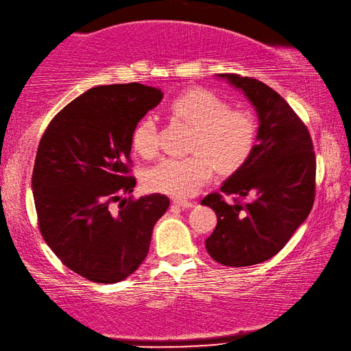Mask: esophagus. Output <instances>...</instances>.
Wrapping results in <instances>:
<instances>
[{"instance_id":"obj_1","label":"esophagus","mask_w":351,"mask_h":351,"mask_svg":"<svg viewBox=\"0 0 351 351\" xmlns=\"http://www.w3.org/2000/svg\"><path fill=\"white\" fill-rule=\"evenodd\" d=\"M173 203L178 207H183V209H191V207H194L195 204L191 203V202H186V199H182V198H174Z\"/></svg>"}]
</instances>
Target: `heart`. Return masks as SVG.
Masks as SVG:
<instances>
[{
	"label": "heart",
	"instance_id": "1",
	"mask_svg": "<svg viewBox=\"0 0 351 351\" xmlns=\"http://www.w3.org/2000/svg\"><path fill=\"white\" fill-rule=\"evenodd\" d=\"M169 112L194 127L191 152L186 157H167L149 169V188L176 198L195 195L213 176L217 167L230 173L253 153L257 121L250 110L230 109L224 98L207 89H189L173 99ZM133 149L149 157L157 149L156 121L147 117L132 134Z\"/></svg>",
	"mask_w": 351,
	"mask_h": 351
}]
</instances>
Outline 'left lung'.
Here are the masks:
<instances>
[{
	"label": "left lung",
	"mask_w": 351,
	"mask_h": 351,
	"mask_svg": "<svg viewBox=\"0 0 351 351\" xmlns=\"http://www.w3.org/2000/svg\"><path fill=\"white\" fill-rule=\"evenodd\" d=\"M217 77L245 95L259 128L253 153L221 186L245 202L228 204L219 194L202 202L218 218L206 250L221 265L250 267L280 252L311 213L315 153L306 125L269 86L236 74Z\"/></svg>",
	"instance_id": "left-lung-1"
}]
</instances>
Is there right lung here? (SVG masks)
<instances>
[{"label":"right lung","instance_id":"right-lung-1","mask_svg":"<svg viewBox=\"0 0 351 351\" xmlns=\"http://www.w3.org/2000/svg\"><path fill=\"white\" fill-rule=\"evenodd\" d=\"M162 98L160 89L141 83L97 86L63 107L39 142L32 189L40 233L90 282L133 274L169 206L160 194L123 198L136 186L128 176L133 130Z\"/></svg>","mask_w":351,"mask_h":351}]
</instances>
